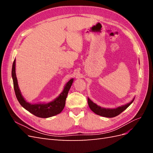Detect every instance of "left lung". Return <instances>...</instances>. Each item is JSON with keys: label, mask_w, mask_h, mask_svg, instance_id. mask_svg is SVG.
I'll list each match as a JSON object with an SVG mask.
<instances>
[{"label": "left lung", "mask_w": 153, "mask_h": 153, "mask_svg": "<svg viewBox=\"0 0 153 153\" xmlns=\"http://www.w3.org/2000/svg\"><path fill=\"white\" fill-rule=\"evenodd\" d=\"M133 101V100L126 105L120 106V107L114 108V109L101 108L100 106H98L96 104L94 103L89 98H88V105H89L91 110L96 114L101 115V116H103V117H114L117 116V115H119L121 113H122L124 110H126L128 106L131 104Z\"/></svg>", "instance_id": "left-lung-1"}]
</instances>
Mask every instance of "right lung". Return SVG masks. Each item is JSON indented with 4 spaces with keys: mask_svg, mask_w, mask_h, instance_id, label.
I'll return each instance as SVG.
<instances>
[{
    "mask_svg": "<svg viewBox=\"0 0 153 153\" xmlns=\"http://www.w3.org/2000/svg\"><path fill=\"white\" fill-rule=\"evenodd\" d=\"M11 74L13 80L14 90H15V92L16 97L18 102L20 103V104L25 109L28 110L29 112L34 114L36 116L41 118H47L52 117L62 112V110L64 108V106H65L66 100L69 90L70 89V87L73 82V78L67 83L65 87H64L63 91L61 92V94L54 101L47 104L39 103L32 105L30 103H29L28 102H27L24 98H23L19 89V87H18L17 78L15 73V59L13 64Z\"/></svg>",
    "mask_w": 153,
    "mask_h": 153,
    "instance_id": "add662e5",
    "label": "right lung"
}]
</instances>
